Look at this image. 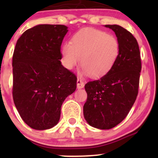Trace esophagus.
Returning <instances> with one entry per match:
<instances>
[{"label": "esophagus", "mask_w": 158, "mask_h": 158, "mask_svg": "<svg viewBox=\"0 0 158 158\" xmlns=\"http://www.w3.org/2000/svg\"><path fill=\"white\" fill-rule=\"evenodd\" d=\"M77 88L78 89H81V88H83L85 86V84H84V81L82 80H81L80 79H77Z\"/></svg>", "instance_id": "esophagus-1"}]
</instances>
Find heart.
<instances>
[{
	"instance_id": "obj_1",
	"label": "heart",
	"mask_w": 158,
	"mask_h": 158,
	"mask_svg": "<svg viewBox=\"0 0 158 158\" xmlns=\"http://www.w3.org/2000/svg\"><path fill=\"white\" fill-rule=\"evenodd\" d=\"M119 49L118 39L112 34L95 29H85L74 34L71 43L62 45L61 56L63 64L68 70H72L80 60L83 73L98 77L114 66Z\"/></svg>"
}]
</instances>
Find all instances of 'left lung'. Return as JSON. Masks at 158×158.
I'll return each instance as SVG.
<instances>
[{
	"mask_svg": "<svg viewBox=\"0 0 158 158\" xmlns=\"http://www.w3.org/2000/svg\"><path fill=\"white\" fill-rule=\"evenodd\" d=\"M115 32L119 53L109 71L85 85L88 97L83 114L90 126L110 129L126 117L138 94L141 70L140 52L137 40L119 25H105Z\"/></svg>",
	"mask_w": 158,
	"mask_h": 158,
	"instance_id": "left-lung-1",
	"label": "left lung"
}]
</instances>
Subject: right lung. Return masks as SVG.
<instances>
[{
	"label": "right lung",
	"instance_id": "obj_1",
	"mask_svg": "<svg viewBox=\"0 0 158 158\" xmlns=\"http://www.w3.org/2000/svg\"><path fill=\"white\" fill-rule=\"evenodd\" d=\"M64 25L39 24L25 31L12 56L14 103L27 125L46 130L59 123L64 99L77 88V78L61 64Z\"/></svg>",
	"mask_w": 158,
	"mask_h": 158
}]
</instances>
